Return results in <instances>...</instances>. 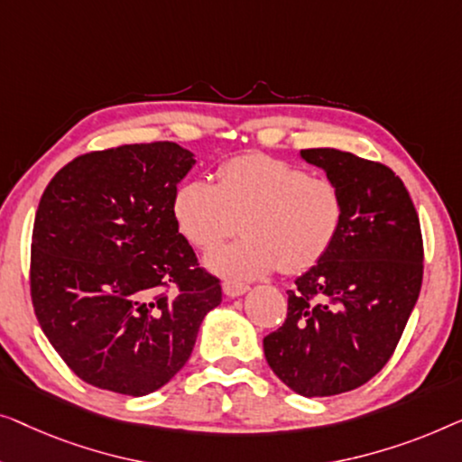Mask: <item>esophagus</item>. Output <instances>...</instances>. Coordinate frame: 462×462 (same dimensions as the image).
<instances>
[{
    "instance_id": "1",
    "label": "esophagus",
    "mask_w": 462,
    "mask_h": 462,
    "mask_svg": "<svg viewBox=\"0 0 462 462\" xmlns=\"http://www.w3.org/2000/svg\"><path fill=\"white\" fill-rule=\"evenodd\" d=\"M246 291H249V287L246 284H238V282H224V295L226 297H240L245 295Z\"/></svg>"
}]
</instances>
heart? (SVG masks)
<instances>
[{"label":"heart","instance_id":"heart-1","mask_svg":"<svg viewBox=\"0 0 462 462\" xmlns=\"http://www.w3.org/2000/svg\"><path fill=\"white\" fill-rule=\"evenodd\" d=\"M178 230L199 249H213L240 230L236 243L205 257L213 274L255 281L281 268L310 270L333 246L343 222L341 190L284 161L246 154L217 169L216 186L188 180L173 194Z\"/></svg>","mask_w":462,"mask_h":462}]
</instances>
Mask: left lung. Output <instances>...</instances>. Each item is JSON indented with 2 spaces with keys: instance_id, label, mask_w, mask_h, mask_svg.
Returning a JSON list of instances; mask_svg holds the SVG:
<instances>
[{
  "instance_id": "left-lung-1",
  "label": "left lung",
  "mask_w": 462,
  "mask_h": 462,
  "mask_svg": "<svg viewBox=\"0 0 462 462\" xmlns=\"http://www.w3.org/2000/svg\"><path fill=\"white\" fill-rule=\"evenodd\" d=\"M343 197L333 246L295 281L287 320L263 339L270 368L305 398L352 392L392 358L419 299L423 238L392 169L337 148L299 152Z\"/></svg>"
}]
</instances>
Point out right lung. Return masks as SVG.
Masks as SVG:
<instances>
[{"mask_svg": "<svg viewBox=\"0 0 462 462\" xmlns=\"http://www.w3.org/2000/svg\"><path fill=\"white\" fill-rule=\"evenodd\" d=\"M194 163L175 142L89 152L64 165L39 200L35 316L89 385L135 398L157 392L190 358L200 322L222 303V287L199 268L171 213Z\"/></svg>", "mask_w": 462, "mask_h": 462, "instance_id": "1", "label": "right lung"}]
</instances>
